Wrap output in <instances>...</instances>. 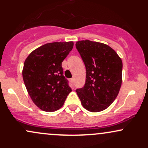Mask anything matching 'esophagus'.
Segmentation results:
<instances>
[{
	"mask_svg": "<svg viewBox=\"0 0 148 148\" xmlns=\"http://www.w3.org/2000/svg\"><path fill=\"white\" fill-rule=\"evenodd\" d=\"M70 81H71V83H72V84L74 85V78H72V79H70Z\"/></svg>",
	"mask_w": 148,
	"mask_h": 148,
	"instance_id": "esophagus-1",
	"label": "esophagus"
}]
</instances>
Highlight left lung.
Returning <instances> with one entry per match:
<instances>
[{"label": "left lung", "instance_id": "1", "mask_svg": "<svg viewBox=\"0 0 148 148\" xmlns=\"http://www.w3.org/2000/svg\"><path fill=\"white\" fill-rule=\"evenodd\" d=\"M76 47L86 69L85 86L76 90L81 104L90 112L103 111L113 102L121 87V58L101 42L81 40L76 42Z\"/></svg>", "mask_w": 148, "mask_h": 148}]
</instances>
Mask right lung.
Masks as SVG:
<instances>
[{"mask_svg":"<svg viewBox=\"0 0 148 148\" xmlns=\"http://www.w3.org/2000/svg\"><path fill=\"white\" fill-rule=\"evenodd\" d=\"M73 47V42L47 43L25 59L22 71L24 84L33 103L42 111L60 109L72 91L63 76L62 62Z\"/></svg>","mask_w":148,"mask_h":148,"instance_id":"obj_1","label":"right lung"}]
</instances>
